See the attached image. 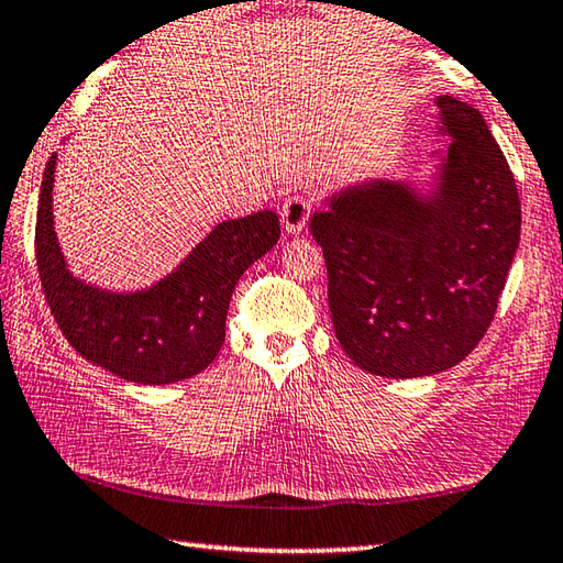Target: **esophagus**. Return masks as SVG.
Listing matches in <instances>:
<instances>
[{"mask_svg": "<svg viewBox=\"0 0 563 563\" xmlns=\"http://www.w3.org/2000/svg\"><path fill=\"white\" fill-rule=\"evenodd\" d=\"M310 209L312 201L308 197H302V194H292V197L285 199L280 207L283 229L288 233H300L310 219Z\"/></svg>", "mask_w": 563, "mask_h": 563, "instance_id": "34e87169", "label": "esophagus"}]
</instances>
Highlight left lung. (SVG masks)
<instances>
[{
	"label": "left lung",
	"mask_w": 563,
	"mask_h": 563,
	"mask_svg": "<svg viewBox=\"0 0 563 563\" xmlns=\"http://www.w3.org/2000/svg\"><path fill=\"white\" fill-rule=\"evenodd\" d=\"M453 142L433 197L369 181L310 219L334 334L364 372L391 379L463 362L493 324L522 229L515 175L479 110L435 100Z\"/></svg>",
	"instance_id": "8db88e82"
}]
</instances>
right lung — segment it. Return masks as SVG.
<instances>
[{
    "label": "right lung",
    "mask_w": 563,
    "mask_h": 563,
    "mask_svg": "<svg viewBox=\"0 0 563 563\" xmlns=\"http://www.w3.org/2000/svg\"><path fill=\"white\" fill-rule=\"evenodd\" d=\"M56 155L48 157L36 211V268L68 344L120 379L172 384L207 369L227 336V312L243 271L280 239L273 211L223 221L155 288L112 295L76 280L58 251L51 213Z\"/></svg>",
    "instance_id": "obj_1"
}]
</instances>
